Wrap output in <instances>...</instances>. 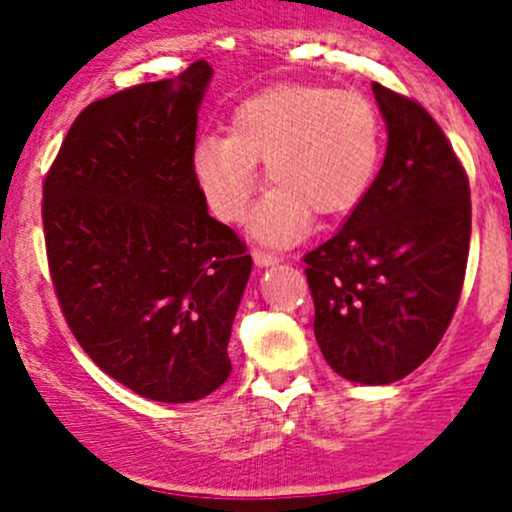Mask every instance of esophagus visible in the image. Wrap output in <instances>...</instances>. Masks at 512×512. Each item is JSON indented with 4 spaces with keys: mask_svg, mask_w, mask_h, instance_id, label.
<instances>
[{
    "mask_svg": "<svg viewBox=\"0 0 512 512\" xmlns=\"http://www.w3.org/2000/svg\"><path fill=\"white\" fill-rule=\"evenodd\" d=\"M252 260H255L257 267H272L277 265V262L282 260L280 255H275V252H267V250H252Z\"/></svg>",
    "mask_w": 512,
    "mask_h": 512,
    "instance_id": "obj_1",
    "label": "esophagus"
}]
</instances>
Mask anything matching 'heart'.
I'll return each mask as SVG.
<instances>
[{"instance_id":"b5f03b06","label":"heart","mask_w":512,"mask_h":512,"mask_svg":"<svg viewBox=\"0 0 512 512\" xmlns=\"http://www.w3.org/2000/svg\"><path fill=\"white\" fill-rule=\"evenodd\" d=\"M381 116L359 91L280 86L232 111L227 136H203L190 168L210 210L225 223L245 218L265 163L272 190L252 218L260 240H297L309 213L352 210L374 183Z\"/></svg>"}]
</instances>
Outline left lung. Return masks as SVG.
Instances as JSON below:
<instances>
[{"label": "left lung", "instance_id": "8db88e82", "mask_svg": "<svg viewBox=\"0 0 512 512\" xmlns=\"http://www.w3.org/2000/svg\"><path fill=\"white\" fill-rule=\"evenodd\" d=\"M386 156L344 225L304 255L314 337L354 384L384 386L421 366L451 324L471 245V188L438 123L371 84Z\"/></svg>", "mask_w": 512, "mask_h": 512}]
</instances>
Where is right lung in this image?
Here are the masks:
<instances>
[{
  "instance_id": "obj_1",
  "label": "right lung",
  "mask_w": 512,
  "mask_h": 512,
  "mask_svg": "<svg viewBox=\"0 0 512 512\" xmlns=\"http://www.w3.org/2000/svg\"><path fill=\"white\" fill-rule=\"evenodd\" d=\"M210 79L195 61L91 103L44 180L46 255L71 332L111 379L163 404L225 384L252 272L190 168Z\"/></svg>"
}]
</instances>
